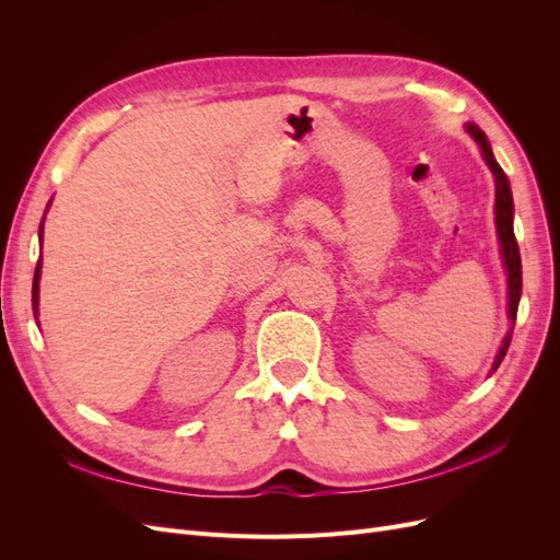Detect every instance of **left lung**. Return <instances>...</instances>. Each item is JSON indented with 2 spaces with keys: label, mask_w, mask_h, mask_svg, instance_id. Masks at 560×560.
I'll use <instances>...</instances> for the list:
<instances>
[{
  "label": "left lung",
  "mask_w": 560,
  "mask_h": 560,
  "mask_svg": "<svg viewBox=\"0 0 560 560\" xmlns=\"http://www.w3.org/2000/svg\"><path fill=\"white\" fill-rule=\"evenodd\" d=\"M467 132L471 135L477 144L481 147V154L490 167V173L495 175V226H498V238H500V252H502V261L506 268V284H510V319L514 325L516 311H518V301H521V254H518V243L514 235V200H512V189H510V179H506L504 171L498 165L493 149H490V142L486 140V135L479 126L469 124ZM512 341V331L506 334L504 343L498 352L493 371L500 366L502 358L506 354V348H510Z\"/></svg>",
  "instance_id": "8db88e82"
}]
</instances>
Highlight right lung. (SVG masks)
Segmentation results:
<instances>
[{"label":"right lung","mask_w":560,"mask_h":560,"mask_svg":"<svg viewBox=\"0 0 560 560\" xmlns=\"http://www.w3.org/2000/svg\"><path fill=\"white\" fill-rule=\"evenodd\" d=\"M42 229H44V222L39 226V235H42ZM39 276H42V261H37V268H35V280H32V311H35L39 315ZM35 315V317H37Z\"/></svg>","instance_id":"obj_1"}]
</instances>
